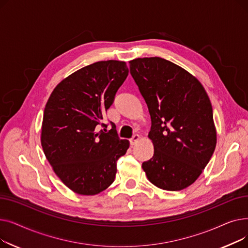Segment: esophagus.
I'll return each instance as SVG.
<instances>
[{"label": "esophagus", "mask_w": 248, "mask_h": 248, "mask_svg": "<svg viewBox=\"0 0 248 248\" xmlns=\"http://www.w3.org/2000/svg\"><path fill=\"white\" fill-rule=\"evenodd\" d=\"M140 140V135H134V137L129 140V141H131V145L132 146H135L138 144V141Z\"/></svg>", "instance_id": "esophagus-1"}]
</instances>
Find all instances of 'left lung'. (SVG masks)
<instances>
[{
	"instance_id": "1",
	"label": "left lung",
	"mask_w": 248,
	"mask_h": 248,
	"mask_svg": "<svg viewBox=\"0 0 248 248\" xmlns=\"http://www.w3.org/2000/svg\"><path fill=\"white\" fill-rule=\"evenodd\" d=\"M129 70L152 120L154 155L142 170L155 187L183 190L199 178L216 147L209 96L196 77L161 57L131 60Z\"/></svg>"
}]
</instances>
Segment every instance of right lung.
Returning a JSON list of instances; mask_svg holds the SVG:
<instances>
[{
    "mask_svg": "<svg viewBox=\"0 0 248 248\" xmlns=\"http://www.w3.org/2000/svg\"><path fill=\"white\" fill-rule=\"evenodd\" d=\"M128 69L124 61H98L64 78L45 106L41 145L45 157L62 183L76 194L93 196L108 188L116 161L128 147L109 133L98 132Z\"/></svg>",
    "mask_w": 248,
    "mask_h": 248,
    "instance_id": "obj_1",
    "label": "right lung"
}]
</instances>
